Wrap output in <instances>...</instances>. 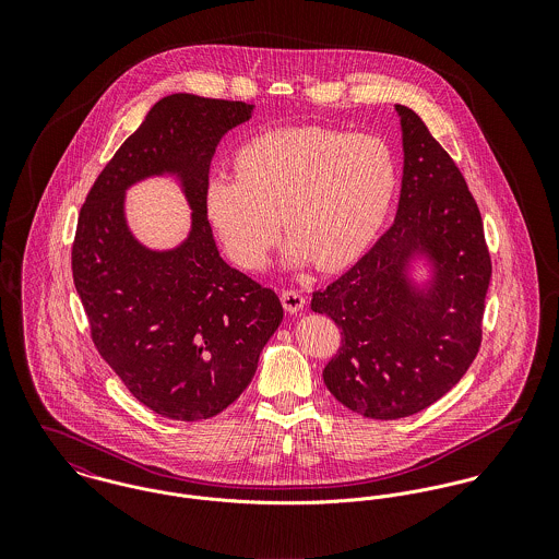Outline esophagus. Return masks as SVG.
<instances>
[{"label": "esophagus", "instance_id": "34e87169", "mask_svg": "<svg viewBox=\"0 0 559 559\" xmlns=\"http://www.w3.org/2000/svg\"><path fill=\"white\" fill-rule=\"evenodd\" d=\"M282 304L288 314H297L306 306V297L299 290H282Z\"/></svg>", "mask_w": 559, "mask_h": 559}]
</instances>
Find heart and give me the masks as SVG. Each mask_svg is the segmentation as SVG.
Masks as SVG:
<instances>
[{
  "label": "heart",
  "mask_w": 559,
  "mask_h": 559,
  "mask_svg": "<svg viewBox=\"0 0 559 559\" xmlns=\"http://www.w3.org/2000/svg\"><path fill=\"white\" fill-rule=\"evenodd\" d=\"M237 174H215L204 211L230 258L260 269L280 237L284 260L324 271L353 262L392 206L399 165L390 144L368 133L284 127L260 133L237 153Z\"/></svg>",
  "instance_id": "heart-1"
}]
</instances>
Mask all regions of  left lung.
Listing matches in <instances>:
<instances>
[{"label": "left lung", "instance_id": "1", "mask_svg": "<svg viewBox=\"0 0 559 559\" xmlns=\"http://www.w3.org/2000/svg\"><path fill=\"white\" fill-rule=\"evenodd\" d=\"M402 187L392 228L312 310L342 329L322 379L333 399L372 419H399L445 396L476 359L490 255L478 204L421 118L396 105ZM426 259L419 285L412 262Z\"/></svg>", "mask_w": 559, "mask_h": 559}]
</instances>
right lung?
<instances>
[{"label": "right lung", "mask_w": 559, "mask_h": 559, "mask_svg": "<svg viewBox=\"0 0 559 559\" xmlns=\"http://www.w3.org/2000/svg\"><path fill=\"white\" fill-rule=\"evenodd\" d=\"M251 111L242 100L160 98L81 206L73 280L92 342L160 417L198 421L230 406L284 319L271 288L219 255L204 211L215 148ZM153 175H176L192 209V230L171 250L146 248L126 224V189Z\"/></svg>", "instance_id": "right-lung-1"}]
</instances>
